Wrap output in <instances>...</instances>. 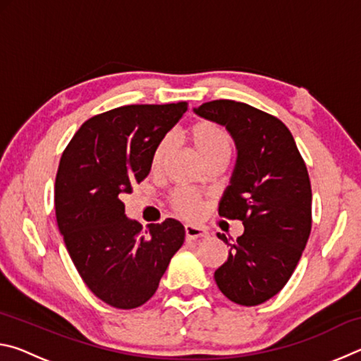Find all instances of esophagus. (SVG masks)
<instances>
[{
    "label": "esophagus",
    "mask_w": 361,
    "mask_h": 361,
    "mask_svg": "<svg viewBox=\"0 0 361 361\" xmlns=\"http://www.w3.org/2000/svg\"><path fill=\"white\" fill-rule=\"evenodd\" d=\"M185 235L186 240H199L207 237V231L195 228V226H185Z\"/></svg>",
    "instance_id": "1"
}]
</instances>
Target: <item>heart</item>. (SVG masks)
<instances>
[{"label":"heart","mask_w":361,"mask_h":361,"mask_svg":"<svg viewBox=\"0 0 361 361\" xmlns=\"http://www.w3.org/2000/svg\"><path fill=\"white\" fill-rule=\"evenodd\" d=\"M189 135H191V142L194 145L197 154L202 157L204 162H209L212 159L226 157L228 159L231 154V138L221 126L215 124L212 121H197L189 129ZM172 145L170 137H164L159 142L151 154V170L157 172L162 167L164 159H166L167 152ZM172 209L178 213L183 218L194 219L202 213V202L188 191H176L172 194L170 199Z\"/></svg>","instance_id":"b5f03b06"}]
</instances>
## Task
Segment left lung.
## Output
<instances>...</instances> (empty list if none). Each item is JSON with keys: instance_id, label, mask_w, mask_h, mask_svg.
I'll use <instances>...</instances> for the list:
<instances>
[{"instance_id": "obj_1", "label": "left lung", "mask_w": 361, "mask_h": 361, "mask_svg": "<svg viewBox=\"0 0 361 361\" xmlns=\"http://www.w3.org/2000/svg\"><path fill=\"white\" fill-rule=\"evenodd\" d=\"M195 114L224 126L234 138L237 162L219 200V216L240 219L243 234L215 271L223 295L258 305L288 282L312 228V189L307 167L282 121L247 103L213 100Z\"/></svg>"}]
</instances>
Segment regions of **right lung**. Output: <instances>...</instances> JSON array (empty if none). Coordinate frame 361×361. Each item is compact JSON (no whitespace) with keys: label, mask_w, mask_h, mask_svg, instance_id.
<instances>
[{"label":"right lung","mask_w":361,"mask_h":361,"mask_svg":"<svg viewBox=\"0 0 361 361\" xmlns=\"http://www.w3.org/2000/svg\"><path fill=\"white\" fill-rule=\"evenodd\" d=\"M186 102L127 105L81 126L60 159L56 216L73 264L89 290L116 309H135L154 295L185 228L167 218L142 224L126 216L122 195L151 170L154 146L180 121Z\"/></svg>","instance_id":"right-lung-1"}]
</instances>
